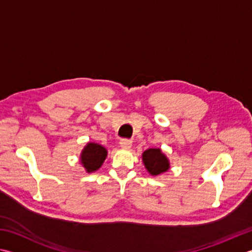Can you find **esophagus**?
<instances>
[{"instance_id": "1", "label": "esophagus", "mask_w": 252, "mask_h": 252, "mask_svg": "<svg viewBox=\"0 0 252 252\" xmlns=\"http://www.w3.org/2000/svg\"><path fill=\"white\" fill-rule=\"evenodd\" d=\"M120 146L122 147V149L129 150V149H131V146H132V141L126 140V139H122L120 141Z\"/></svg>"}]
</instances>
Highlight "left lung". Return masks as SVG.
I'll return each instance as SVG.
<instances>
[{"label": "left lung", "mask_w": 252, "mask_h": 252, "mask_svg": "<svg viewBox=\"0 0 252 252\" xmlns=\"http://www.w3.org/2000/svg\"><path fill=\"white\" fill-rule=\"evenodd\" d=\"M145 168L152 176L160 175L169 169V160L160 149H149L142 155Z\"/></svg>", "instance_id": "1"}]
</instances>
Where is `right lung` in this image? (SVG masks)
Listing matches in <instances>:
<instances>
[{
  "label": "right lung",
  "mask_w": 252,
  "mask_h": 252,
  "mask_svg": "<svg viewBox=\"0 0 252 252\" xmlns=\"http://www.w3.org/2000/svg\"><path fill=\"white\" fill-rule=\"evenodd\" d=\"M107 157V150L97 143H87L81 153V162L87 172L99 169Z\"/></svg>",
  "instance_id": "add662e5"
}]
</instances>
